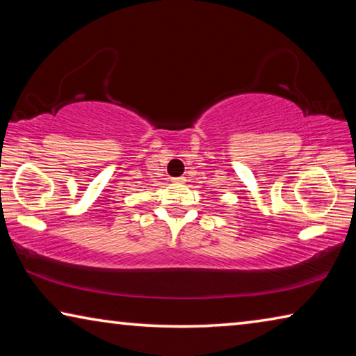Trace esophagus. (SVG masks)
<instances>
[{
    "mask_svg": "<svg viewBox=\"0 0 356 356\" xmlns=\"http://www.w3.org/2000/svg\"><path fill=\"white\" fill-rule=\"evenodd\" d=\"M172 180L176 184H185V177H176V179H172Z\"/></svg>",
    "mask_w": 356,
    "mask_h": 356,
    "instance_id": "esophagus-1",
    "label": "esophagus"
}]
</instances>
